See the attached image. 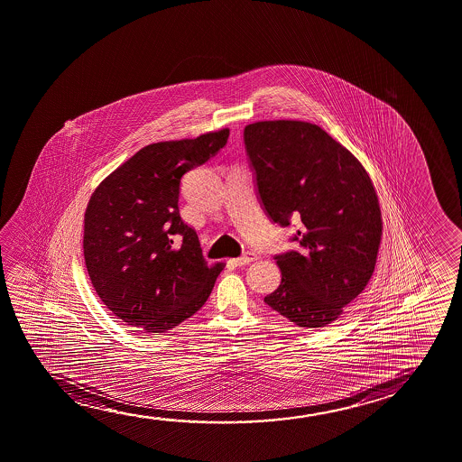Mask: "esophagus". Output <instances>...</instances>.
<instances>
[{
  "mask_svg": "<svg viewBox=\"0 0 462 462\" xmlns=\"http://www.w3.org/2000/svg\"><path fill=\"white\" fill-rule=\"evenodd\" d=\"M256 258H258V256H256L254 252H247V254H244L242 256H239V258L233 260V263H235L236 266H245V264L252 263V261L256 260Z\"/></svg>",
  "mask_w": 462,
  "mask_h": 462,
  "instance_id": "1",
  "label": "esophagus"
}]
</instances>
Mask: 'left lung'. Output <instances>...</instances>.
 <instances>
[{"instance_id":"1","label":"left lung","mask_w":462,"mask_h":462,"mask_svg":"<svg viewBox=\"0 0 462 462\" xmlns=\"http://www.w3.org/2000/svg\"><path fill=\"white\" fill-rule=\"evenodd\" d=\"M244 143L261 206L280 226L300 225L298 250L275 254L282 282L264 302L300 328H323L369 283L382 241L371 177L319 126L247 125Z\"/></svg>"}]
</instances>
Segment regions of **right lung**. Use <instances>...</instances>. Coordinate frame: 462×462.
<instances>
[{
	"instance_id": "1",
	"label": "right lung",
	"mask_w": 462,
	"mask_h": 462,
	"mask_svg": "<svg viewBox=\"0 0 462 462\" xmlns=\"http://www.w3.org/2000/svg\"><path fill=\"white\" fill-rule=\"evenodd\" d=\"M229 130L150 143L106 177L84 218L85 266L116 317L166 332L208 300L223 263L208 266L195 229L179 214L185 172L227 143Z\"/></svg>"
}]
</instances>
